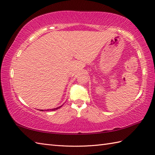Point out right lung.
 I'll use <instances>...</instances> for the list:
<instances>
[{"label": "right lung", "instance_id": "obj_1", "mask_svg": "<svg viewBox=\"0 0 155 155\" xmlns=\"http://www.w3.org/2000/svg\"><path fill=\"white\" fill-rule=\"evenodd\" d=\"M61 107H62V106L59 107H57V108H52V109H50V110L47 109V110H47V111H49V110H57V109H58V108H60ZM41 110V111H43L44 110Z\"/></svg>", "mask_w": 155, "mask_h": 155}]
</instances>
